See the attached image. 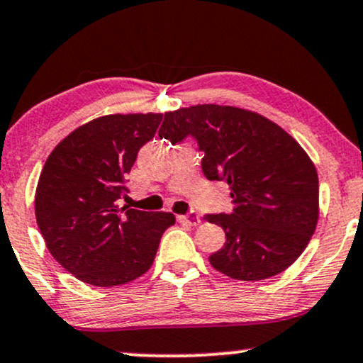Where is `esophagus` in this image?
Here are the masks:
<instances>
[{"label":"esophagus","instance_id":"esophagus-1","mask_svg":"<svg viewBox=\"0 0 363 363\" xmlns=\"http://www.w3.org/2000/svg\"><path fill=\"white\" fill-rule=\"evenodd\" d=\"M178 220H180L182 223H186V225H190V227H196V225H200V217H199V213H195V212H190V213H186V216H180L178 217Z\"/></svg>","mask_w":363,"mask_h":363}]
</instances>
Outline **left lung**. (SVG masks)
I'll use <instances>...</instances> for the list:
<instances>
[{
	"mask_svg": "<svg viewBox=\"0 0 363 363\" xmlns=\"http://www.w3.org/2000/svg\"><path fill=\"white\" fill-rule=\"evenodd\" d=\"M158 134L172 143L194 136L205 177L229 185L232 213L207 217L227 237L208 257L217 271L261 281L301 256L320 217L318 173L291 134L254 111L218 104L164 113Z\"/></svg>",
	"mask_w": 363,
	"mask_h": 363,
	"instance_id": "obj_1",
	"label": "left lung"
}]
</instances>
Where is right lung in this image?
Returning <instances> with one entry per match:
<instances>
[{"label": "right lung", "mask_w": 363, "mask_h": 363, "mask_svg": "<svg viewBox=\"0 0 363 363\" xmlns=\"http://www.w3.org/2000/svg\"><path fill=\"white\" fill-rule=\"evenodd\" d=\"M163 114H107L74 129L45 161L35 217L53 259L82 283L113 288L145 274L169 212L119 207L124 178Z\"/></svg>", "instance_id": "right-lung-1"}]
</instances>
